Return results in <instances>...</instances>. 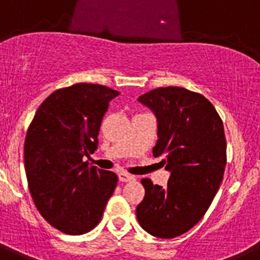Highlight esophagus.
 Masks as SVG:
<instances>
[{
  "label": "esophagus",
  "mask_w": 260,
  "mask_h": 260,
  "mask_svg": "<svg viewBox=\"0 0 260 260\" xmlns=\"http://www.w3.org/2000/svg\"><path fill=\"white\" fill-rule=\"evenodd\" d=\"M118 180L121 182H130V181H134L135 177L132 176V174H127V173H119L118 174Z\"/></svg>",
  "instance_id": "34e87169"
}]
</instances>
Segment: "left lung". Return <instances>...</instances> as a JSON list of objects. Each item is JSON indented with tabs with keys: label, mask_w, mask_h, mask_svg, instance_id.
Wrapping results in <instances>:
<instances>
[{
	"label": "left lung",
	"mask_w": 260,
	"mask_h": 260,
	"mask_svg": "<svg viewBox=\"0 0 260 260\" xmlns=\"http://www.w3.org/2000/svg\"><path fill=\"white\" fill-rule=\"evenodd\" d=\"M138 102L155 113L152 152L171 172L167 187L142 180L138 221L155 237L174 238L203 217L219 190L226 165L224 125L210 100L182 87H158Z\"/></svg>",
	"instance_id": "8db88e82"
}]
</instances>
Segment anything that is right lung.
I'll return each instance as SVG.
<instances>
[{
    "label": "right lung",
    "mask_w": 260,
    "mask_h": 260,
    "mask_svg": "<svg viewBox=\"0 0 260 260\" xmlns=\"http://www.w3.org/2000/svg\"><path fill=\"white\" fill-rule=\"evenodd\" d=\"M118 91L102 84L59 88L41 103L24 141V169L41 216L62 233L78 236L102 220L117 186L116 173L89 167L109 102Z\"/></svg>",
    "instance_id": "obj_1"
}]
</instances>
